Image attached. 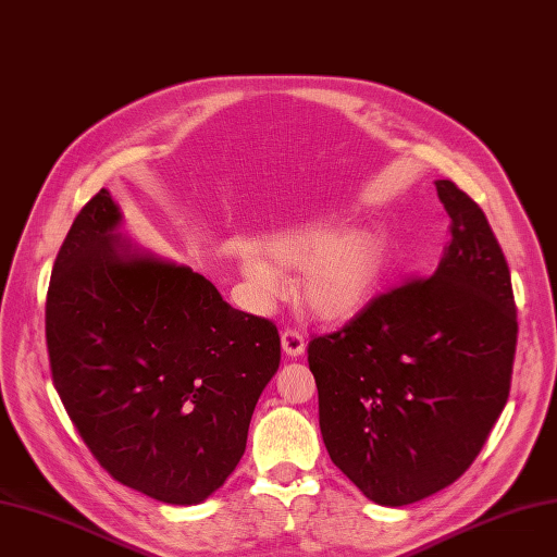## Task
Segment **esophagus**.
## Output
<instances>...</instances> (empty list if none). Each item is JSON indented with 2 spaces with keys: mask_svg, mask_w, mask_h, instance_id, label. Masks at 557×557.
<instances>
[{
  "mask_svg": "<svg viewBox=\"0 0 557 557\" xmlns=\"http://www.w3.org/2000/svg\"><path fill=\"white\" fill-rule=\"evenodd\" d=\"M305 336L298 332V330H292V327H286L284 332H282V350H284V355L286 357H300L302 352H305Z\"/></svg>",
  "mask_w": 557,
  "mask_h": 557,
  "instance_id": "1",
  "label": "esophagus"
}]
</instances>
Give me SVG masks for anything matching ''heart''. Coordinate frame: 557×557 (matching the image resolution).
I'll return each mask as SVG.
<instances>
[{
  "label": "heart",
  "mask_w": 557,
  "mask_h": 557,
  "mask_svg": "<svg viewBox=\"0 0 557 557\" xmlns=\"http://www.w3.org/2000/svg\"><path fill=\"white\" fill-rule=\"evenodd\" d=\"M261 249L263 253L246 244L236 252L240 275L261 300L280 296V271L302 269L298 284L302 305L319 321L344 323L375 296L389 255V236L380 225L336 234L332 225L309 223L265 236Z\"/></svg>",
  "instance_id": "obj_1"
}]
</instances>
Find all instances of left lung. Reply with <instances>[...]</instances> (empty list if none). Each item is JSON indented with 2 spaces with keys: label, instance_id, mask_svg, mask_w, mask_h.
<instances>
[{
  "label": "left lung",
  "instance_id": "1",
  "mask_svg": "<svg viewBox=\"0 0 557 557\" xmlns=\"http://www.w3.org/2000/svg\"><path fill=\"white\" fill-rule=\"evenodd\" d=\"M450 240L437 269L309 342L332 462L377 505L400 507L462 475L510 396L512 280L482 209L437 180Z\"/></svg>",
  "mask_w": 557,
  "mask_h": 557
}]
</instances>
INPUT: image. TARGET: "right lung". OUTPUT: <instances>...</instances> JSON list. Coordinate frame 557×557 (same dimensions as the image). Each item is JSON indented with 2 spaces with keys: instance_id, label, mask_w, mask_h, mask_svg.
I'll return each mask as SVG.
<instances>
[{
  "instance_id": "right-lung-1",
  "label": "right lung",
  "mask_w": 557,
  "mask_h": 557,
  "mask_svg": "<svg viewBox=\"0 0 557 557\" xmlns=\"http://www.w3.org/2000/svg\"><path fill=\"white\" fill-rule=\"evenodd\" d=\"M102 188L72 223L45 305L52 380L95 459L171 505L207 500L244 457L277 327L117 232Z\"/></svg>"
}]
</instances>
